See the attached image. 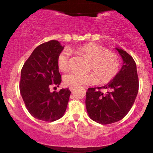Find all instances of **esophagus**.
Listing matches in <instances>:
<instances>
[{"mask_svg":"<svg viewBox=\"0 0 153 153\" xmlns=\"http://www.w3.org/2000/svg\"><path fill=\"white\" fill-rule=\"evenodd\" d=\"M69 89H70V91H73L75 89V88L74 87H70Z\"/></svg>","mask_w":153,"mask_h":153,"instance_id":"34e87169","label":"esophagus"}]
</instances>
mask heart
Wrapping results in <instances>:
<instances>
[{
	"mask_svg": "<svg viewBox=\"0 0 153 153\" xmlns=\"http://www.w3.org/2000/svg\"><path fill=\"white\" fill-rule=\"evenodd\" d=\"M73 52L81 54L90 58L88 70L94 72L80 73L71 72L63 77L64 84L68 87H79L91 85L98 81L106 83L115 78L120 68V59L117 54L107 50L97 44L90 43L73 50ZM70 54L68 50H63L57 56V68L61 72H65L69 68Z\"/></svg>",
	"mask_w": 153,
	"mask_h": 153,
	"instance_id": "obj_1",
	"label": "heart"
}]
</instances>
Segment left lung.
<instances>
[{"label": "left lung", "mask_w": 153, "mask_h": 153, "mask_svg": "<svg viewBox=\"0 0 153 153\" xmlns=\"http://www.w3.org/2000/svg\"><path fill=\"white\" fill-rule=\"evenodd\" d=\"M123 59V65L116 77L103 87L89 88L85 106L90 118L101 124L121 120L134 104L138 93L139 80L134 59L126 51L116 48ZM101 88L107 89L103 94Z\"/></svg>", "instance_id": "1"}]
</instances>
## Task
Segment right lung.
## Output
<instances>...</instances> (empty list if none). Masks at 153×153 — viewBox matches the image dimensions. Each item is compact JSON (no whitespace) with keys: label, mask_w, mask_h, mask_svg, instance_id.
<instances>
[{"label":"right lung","mask_w":153,"mask_h":153,"mask_svg":"<svg viewBox=\"0 0 153 153\" xmlns=\"http://www.w3.org/2000/svg\"><path fill=\"white\" fill-rule=\"evenodd\" d=\"M63 48L57 40L39 45L21 72L19 88L26 108L32 117L45 122H54L64 115L71 94L68 88L50 91L52 85L58 87L62 81L57 58Z\"/></svg>","instance_id":"obj_1"}]
</instances>
